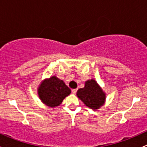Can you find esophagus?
Returning a JSON list of instances; mask_svg holds the SVG:
<instances>
[{
	"label": "esophagus",
	"instance_id": "esophagus-1",
	"mask_svg": "<svg viewBox=\"0 0 147 147\" xmlns=\"http://www.w3.org/2000/svg\"><path fill=\"white\" fill-rule=\"evenodd\" d=\"M77 91H78V90H77V89H72V93L73 94H75L77 93Z\"/></svg>",
	"mask_w": 147,
	"mask_h": 147
}]
</instances>
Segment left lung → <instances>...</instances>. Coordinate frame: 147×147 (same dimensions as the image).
Listing matches in <instances>:
<instances>
[{
  "label": "left lung",
  "mask_w": 147,
  "mask_h": 147,
  "mask_svg": "<svg viewBox=\"0 0 147 147\" xmlns=\"http://www.w3.org/2000/svg\"><path fill=\"white\" fill-rule=\"evenodd\" d=\"M77 95L86 106L92 109H99L105 100V94L94 80H87L84 87L78 90Z\"/></svg>",
  "instance_id": "obj_1"
}]
</instances>
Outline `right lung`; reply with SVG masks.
I'll use <instances>...</instances> for the list:
<instances>
[{
	"mask_svg": "<svg viewBox=\"0 0 147 147\" xmlns=\"http://www.w3.org/2000/svg\"><path fill=\"white\" fill-rule=\"evenodd\" d=\"M71 90L65 82L55 76L45 80L38 88V95L42 102L50 107L60 105Z\"/></svg>",
	"mask_w": 147,
	"mask_h": 147,
	"instance_id": "obj_1",
	"label": "right lung"
}]
</instances>
